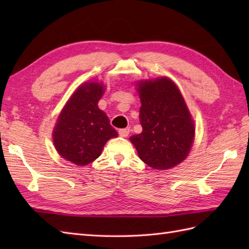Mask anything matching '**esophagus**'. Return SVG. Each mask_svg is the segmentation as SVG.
<instances>
[{"label":"esophagus","mask_w":249,"mask_h":249,"mask_svg":"<svg viewBox=\"0 0 249 249\" xmlns=\"http://www.w3.org/2000/svg\"><path fill=\"white\" fill-rule=\"evenodd\" d=\"M130 133V128L126 127V128H122L119 130V134L121 137H127L128 134Z\"/></svg>","instance_id":"esophagus-1"}]
</instances>
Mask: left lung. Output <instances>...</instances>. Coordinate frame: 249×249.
I'll use <instances>...</instances> for the list:
<instances>
[{"label": "left lung", "instance_id": "1", "mask_svg": "<svg viewBox=\"0 0 249 249\" xmlns=\"http://www.w3.org/2000/svg\"><path fill=\"white\" fill-rule=\"evenodd\" d=\"M142 133L129 140L140 160L157 170L181 163L189 154L195 123L178 88L167 77L137 82Z\"/></svg>", "mask_w": 249, "mask_h": 249}]
</instances>
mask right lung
Segmentation results:
<instances>
[{
    "label": "right lung",
    "mask_w": 249,
    "mask_h": 249,
    "mask_svg": "<svg viewBox=\"0 0 249 249\" xmlns=\"http://www.w3.org/2000/svg\"><path fill=\"white\" fill-rule=\"evenodd\" d=\"M105 87L99 82L81 84L62 109L54 126L57 153L77 166H87L102 154L104 145L118 137L109 118L98 108Z\"/></svg>",
    "instance_id": "add662e5"
}]
</instances>
